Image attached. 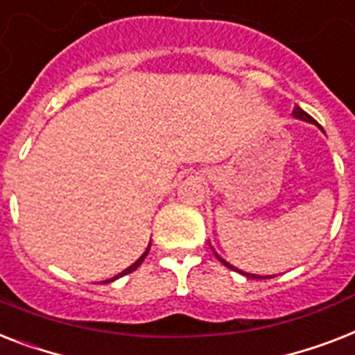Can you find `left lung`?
Returning <instances> with one entry per match:
<instances>
[{
  "label": "left lung",
  "mask_w": 355,
  "mask_h": 355,
  "mask_svg": "<svg viewBox=\"0 0 355 355\" xmlns=\"http://www.w3.org/2000/svg\"><path fill=\"white\" fill-rule=\"evenodd\" d=\"M292 116H293V118H297V120H302V122H310V123H315V125H318V128L321 129V131H322V128H321V125H319V123L315 122V120H313V118L310 116V114H308V112H304V111H302V109L299 107V105H295V107H293V111H292ZM215 255H217V259H218V261H220V262H223L224 266H227V268H230V270H235V272H239V273H243V275H246V277H252V279H264V277L268 279V277H275V275H255V273H248V272H243V270H239V268H235V266H233V264H230V262H227V261H224V259L220 257V255H218L217 252H215Z\"/></svg>",
  "instance_id": "obj_1"
}]
</instances>
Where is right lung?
<instances>
[{
	"instance_id": "1",
	"label": "right lung",
	"mask_w": 355,
	"mask_h": 355,
	"mask_svg": "<svg viewBox=\"0 0 355 355\" xmlns=\"http://www.w3.org/2000/svg\"><path fill=\"white\" fill-rule=\"evenodd\" d=\"M149 248H151V244H149V246H148V250H146V252H144V253H142V257L138 259V261H135V262H132L131 266H129V268H125V270H123V272H120V273H118V275H114V277L107 279V281H105V282H112V281H114V279H118V277H122V275H128V273L135 272V270H137V268H138V266H140V264H142V262H144V259L148 257V253H149Z\"/></svg>"
}]
</instances>
